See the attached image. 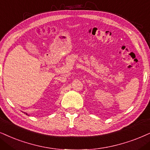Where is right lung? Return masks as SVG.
<instances>
[{
  "mask_svg": "<svg viewBox=\"0 0 150 150\" xmlns=\"http://www.w3.org/2000/svg\"><path fill=\"white\" fill-rule=\"evenodd\" d=\"M26 115H27V113H26Z\"/></svg>",
  "mask_w": 150,
  "mask_h": 150,
  "instance_id": "obj_1",
  "label": "right lung"
}]
</instances>
